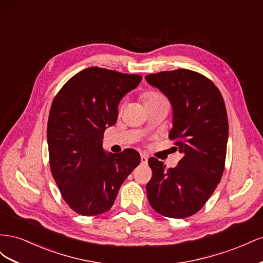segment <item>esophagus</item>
Instances as JSON below:
<instances>
[{"label": "esophagus", "mask_w": 263, "mask_h": 263, "mask_svg": "<svg viewBox=\"0 0 263 263\" xmlns=\"http://www.w3.org/2000/svg\"><path fill=\"white\" fill-rule=\"evenodd\" d=\"M140 160H141L142 164H146L147 161H148V157L146 155H144V154H141L140 155Z\"/></svg>", "instance_id": "1"}]
</instances>
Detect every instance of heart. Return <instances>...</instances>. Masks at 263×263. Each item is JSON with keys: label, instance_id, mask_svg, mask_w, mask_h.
<instances>
[{"label": "heart", "instance_id": "obj_1", "mask_svg": "<svg viewBox=\"0 0 263 263\" xmlns=\"http://www.w3.org/2000/svg\"><path fill=\"white\" fill-rule=\"evenodd\" d=\"M160 98H163V97H161L160 94H158V93H156V92H147V93H145V95H144L145 103L151 102V101H155V100H158V99H160Z\"/></svg>", "mask_w": 263, "mask_h": 263}]
</instances>
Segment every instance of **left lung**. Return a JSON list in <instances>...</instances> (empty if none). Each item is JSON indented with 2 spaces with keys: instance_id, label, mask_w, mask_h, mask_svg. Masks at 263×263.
Segmentation results:
<instances>
[{
  "instance_id": "obj_1",
  "label": "left lung",
  "mask_w": 263,
  "mask_h": 263,
  "mask_svg": "<svg viewBox=\"0 0 263 263\" xmlns=\"http://www.w3.org/2000/svg\"><path fill=\"white\" fill-rule=\"evenodd\" d=\"M146 80L171 102L169 138L183 154L176 168L169 169L149 158L153 177L146 186L148 201L162 216H192L208 202L225 169L228 118L224 99L213 81L192 70L162 71L146 76Z\"/></svg>"
}]
</instances>
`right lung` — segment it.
Returning <instances> with one entry per match:
<instances>
[{
	"instance_id": "obj_1",
	"label": "right lung",
	"mask_w": 263,
	"mask_h": 263,
	"mask_svg": "<svg viewBox=\"0 0 263 263\" xmlns=\"http://www.w3.org/2000/svg\"><path fill=\"white\" fill-rule=\"evenodd\" d=\"M139 74L91 67L73 76L50 107L47 141L52 177L76 213L97 216L112 208L118 190L140 163L134 149L106 154L103 136L118 116V104Z\"/></svg>"
}]
</instances>
